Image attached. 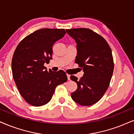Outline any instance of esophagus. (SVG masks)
I'll return each mask as SVG.
<instances>
[{
    "label": "esophagus",
    "instance_id": "1",
    "mask_svg": "<svg viewBox=\"0 0 134 134\" xmlns=\"http://www.w3.org/2000/svg\"><path fill=\"white\" fill-rule=\"evenodd\" d=\"M67 78H68V80H70V75H67Z\"/></svg>",
    "mask_w": 134,
    "mask_h": 134
}]
</instances>
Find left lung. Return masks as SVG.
<instances>
[{"instance_id":"obj_1","label":"left lung","mask_w":134,"mask_h":134,"mask_svg":"<svg viewBox=\"0 0 134 134\" xmlns=\"http://www.w3.org/2000/svg\"><path fill=\"white\" fill-rule=\"evenodd\" d=\"M66 32L76 42L75 63L84 71L80 80L70 76L77 85L71 96L79 104L91 105L102 98L109 86L114 67L111 49L102 36L90 29H67Z\"/></svg>"}]
</instances>
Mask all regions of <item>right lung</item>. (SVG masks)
Returning a JSON list of instances; mask_svg holds the SVG:
<instances>
[{"mask_svg":"<svg viewBox=\"0 0 134 134\" xmlns=\"http://www.w3.org/2000/svg\"><path fill=\"white\" fill-rule=\"evenodd\" d=\"M66 34L64 29H42L24 38L16 47L12 71L17 89L29 104L42 106L52 98L57 86L66 82V72L44 66L52 59L53 45Z\"/></svg>","mask_w":134,"mask_h":134,"instance_id":"1","label":"right lung"}]
</instances>
